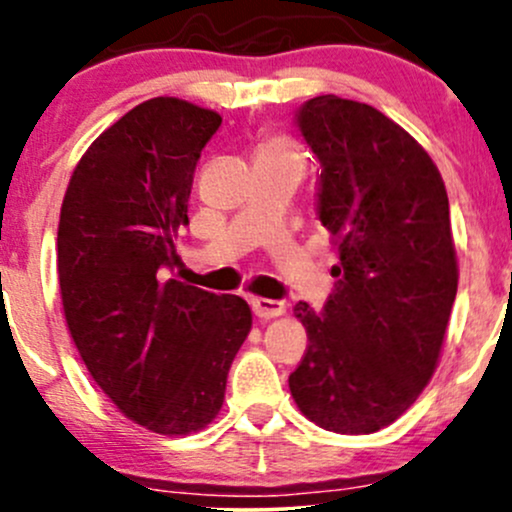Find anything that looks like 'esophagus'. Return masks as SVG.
<instances>
[{
  "label": "esophagus",
  "instance_id": "34e87169",
  "mask_svg": "<svg viewBox=\"0 0 512 512\" xmlns=\"http://www.w3.org/2000/svg\"><path fill=\"white\" fill-rule=\"evenodd\" d=\"M252 313H255L260 320H269V317H279L286 313L284 301H272V298H252Z\"/></svg>",
  "mask_w": 512,
  "mask_h": 512
}]
</instances>
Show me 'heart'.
<instances>
[{
    "mask_svg": "<svg viewBox=\"0 0 512 512\" xmlns=\"http://www.w3.org/2000/svg\"><path fill=\"white\" fill-rule=\"evenodd\" d=\"M257 161H289L303 170V151L286 139L274 137L257 146Z\"/></svg>",
    "mask_w": 512,
    "mask_h": 512,
    "instance_id": "1",
    "label": "heart"
}]
</instances>
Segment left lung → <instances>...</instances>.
Returning a JSON list of instances; mask_svg holds the SVG:
<instances>
[{"instance_id": "left-lung-1", "label": "left lung", "mask_w": 512, "mask_h": 512, "mask_svg": "<svg viewBox=\"0 0 512 512\" xmlns=\"http://www.w3.org/2000/svg\"><path fill=\"white\" fill-rule=\"evenodd\" d=\"M317 163L315 211L339 262L320 313L296 305L308 351L298 409L334 433H375L436 370L457 293L450 204L436 163L373 105L317 96L296 110Z\"/></svg>"}]
</instances>
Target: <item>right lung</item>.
Listing matches in <instances>:
<instances>
[{"label":"right lung","mask_w":512,"mask_h":512,"mask_svg":"<svg viewBox=\"0 0 512 512\" xmlns=\"http://www.w3.org/2000/svg\"><path fill=\"white\" fill-rule=\"evenodd\" d=\"M221 115L151 98L74 168L60 211L57 274L88 373L132 421L187 436L219 414L228 368L252 327L240 296L170 279L199 154Z\"/></svg>","instance_id":"1"}]
</instances>
